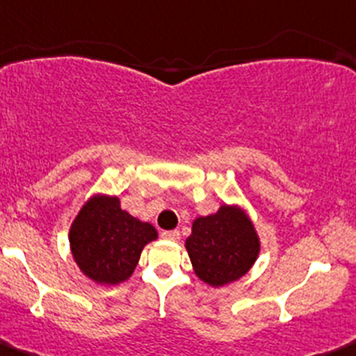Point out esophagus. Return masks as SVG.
Segmentation results:
<instances>
[{"instance_id": "34e87169", "label": "esophagus", "mask_w": 356, "mask_h": 356, "mask_svg": "<svg viewBox=\"0 0 356 356\" xmlns=\"http://www.w3.org/2000/svg\"><path fill=\"white\" fill-rule=\"evenodd\" d=\"M161 236L166 238V240L177 241V240H179V232H178V229H171V232H163V233H161Z\"/></svg>"}]
</instances>
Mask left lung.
Masks as SVG:
<instances>
[{
    "instance_id": "obj_1",
    "label": "left lung",
    "mask_w": 356,
    "mask_h": 356,
    "mask_svg": "<svg viewBox=\"0 0 356 356\" xmlns=\"http://www.w3.org/2000/svg\"><path fill=\"white\" fill-rule=\"evenodd\" d=\"M185 247L197 276L222 286L247 274L259 255V238L245 212L222 205L216 214L193 221Z\"/></svg>"
}]
</instances>
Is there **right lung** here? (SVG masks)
I'll list each match as a JSON object with an SVG mask.
<instances>
[{"label":"right lung","mask_w":356,"mask_h":356,"mask_svg":"<svg viewBox=\"0 0 356 356\" xmlns=\"http://www.w3.org/2000/svg\"><path fill=\"white\" fill-rule=\"evenodd\" d=\"M157 232L120 207L116 197H92L70 229L73 257L82 273L97 283L116 284L128 280L142 248Z\"/></svg>","instance_id":"obj_1"}]
</instances>
